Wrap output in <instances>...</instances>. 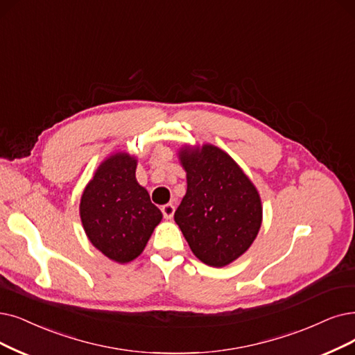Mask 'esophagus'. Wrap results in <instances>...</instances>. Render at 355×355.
<instances>
[{"instance_id": "esophagus-1", "label": "esophagus", "mask_w": 355, "mask_h": 355, "mask_svg": "<svg viewBox=\"0 0 355 355\" xmlns=\"http://www.w3.org/2000/svg\"><path fill=\"white\" fill-rule=\"evenodd\" d=\"M162 212H163V217H164L166 220H170V218L173 217V214H175V205H172V204L163 205V207H162Z\"/></svg>"}]
</instances>
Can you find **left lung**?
I'll return each instance as SVG.
<instances>
[{"instance_id":"left-lung-1","label":"left lung","mask_w":355,"mask_h":355,"mask_svg":"<svg viewBox=\"0 0 355 355\" xmlns=\"http://www.w3.org/2000/svg\"><path fill=\"white\" fill-rule=\"evenodd\" d=\"M180 155L188 189L175 221L198 259L224 266L245 253L259 232L258 191L230 155L214 146Z\"/></svg>"}]
</instances>
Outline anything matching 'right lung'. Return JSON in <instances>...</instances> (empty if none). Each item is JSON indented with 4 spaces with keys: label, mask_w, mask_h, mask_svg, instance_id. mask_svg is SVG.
Returning a JSON list of instances; mask_svg holds the SVG:
<instances>
[{
    "label": "right lung",
    "mask_w": 355,
    "mask_h": 355,
    "mask_svg": "<svg viewBox=\"0 0 355 355\" xmlns=\"http://www.w3.org/2000/svg\"><path fill=\"white\" fill-rule=\"evenodd\" d=\"M137 162L128 154L107 159L81 196L80 216L90 242L112 261L135 259L162 220L148 192L135 179Z\"/></svg>",
    "instance_id": "right-lung-1"
}]
</instances>
